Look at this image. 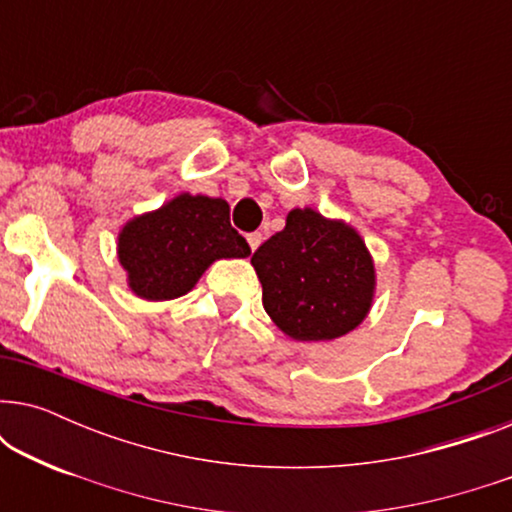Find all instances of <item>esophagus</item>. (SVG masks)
<instances>
[{"instance_id":"obj_1","label":"esophagus","mask_w":512,"mask_h":512,"mask_svg":"<svg viewBox=\"0 0 512 512\" xmlns=\"http://www.w3.org/2000/svg\"><path fill=\"white\" fill-rule=\"evenodd\" d=\"M247 242H249L251 251H256V249H258V244L263 242V235H261V233H249V235H247Z\"/></svg>"}]
</instances>
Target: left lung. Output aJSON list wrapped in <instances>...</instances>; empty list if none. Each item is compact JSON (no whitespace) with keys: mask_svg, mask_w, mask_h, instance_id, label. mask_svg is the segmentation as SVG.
<instances>
[{"mask_svg":"<svg viewBox=\"0 0 512 512\" xmlns=\"http://www.w3.org/2000/svg\"><path fill=\"white\" fill-rule=\"evenodd\" d=\"M263 286V307L293 340L324 342L354 331L375 293V265L366 242L345 221L291 209L284 230L251 256Z\"/></svg>","mask_w":512,"mask_h":512,"instance_id":"1","label":"left lung"}]
</instances>
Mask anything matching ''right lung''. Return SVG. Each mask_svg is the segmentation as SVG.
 I'll use <instances>...</instances> for the list:
<instances>
[{
    "mask_svg": "<svg viewBox=\"0 0 512 512\" xmlns=\"http://www.w3.org/2000/svg\"><path fill=\"white\" fill-rule=\"evenodd\" d=\"M249 254L247 240L230 226L228 202L207 195L181 193L118 233V261L144 300L184 296L214 261Z\"/></svg>",
    "mask_w": 512,
    "mask_h": 512,
    "instance_id": "right-lung-1",
    "label": "right lung"
}]
</instances>
